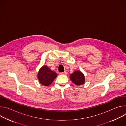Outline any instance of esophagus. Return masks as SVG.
<instances>
[{
  "label": "esophagus",
  "mask_w": 126,
  "mask_h": 126,
  "mask_svg": "<svg viewBox=\"0 0 126 126\" xmlns=\"http://www.w3.org/2000/svg\"><path fill=\"white\" fill-rule=\"evenodd\" d=\"M60 75H66L67 74V72H66V71H65V72H64L60 73Z\"/></svg>",
  "instance_id": "1"
}]
</instances>
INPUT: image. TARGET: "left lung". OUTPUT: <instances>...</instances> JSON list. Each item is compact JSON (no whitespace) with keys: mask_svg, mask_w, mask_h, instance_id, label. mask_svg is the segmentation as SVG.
Instances as JSON below:
<instances>
[{"mask_svg":"<svg viewBox=\"0 0 126 126\" xmlns=\"http://www.w3.org/2000/svg\"><path fill=\"white\" fill-rule=\"evenodd\" d=\"M70 78L75 85L80 86L85 82V76L80 71H75L70 75Z\"/></svg>","mask_w":126,"mask_h":126,"instance_id":"1","label":"left lung"}]
</instances>
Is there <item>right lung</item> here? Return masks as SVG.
I'll return each mask as SVG.
<instances>
[{
	"label": "right lung",
	"mask_w": 126,
	"mask_h": 126,
	"mask_svg": "<svg viewBox=\"0 0 126 126\" xmlns=\"http://www.w3.org/2000/svg\"><path fill=\"white\" fill-rule=\"evenodd\" d=\"M57 76L55 72L50 70L47 66H42L38 73V79L39 82L43 85H50Z\"/></svg>",
	"instance_id": "1"
}]
</instances>
